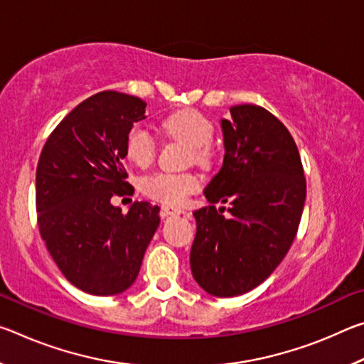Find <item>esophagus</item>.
Here are the masks:
<instances>
[{
  "instance_id": "esophagus-1",
  "label": "esophagus",
  "mask_w": 364,
  "mask_h": 364,
  "mask_svg": "<svg viewBox=\"0 0 364 364\" xmlns=\"http://www.w3.org/2000/svg\"><path fill=\"white\" fill-rule=\"evenodd\" d=\"M184 213L181 207H173V205H162V215L164 217H173V215Z\"/></svg>"
}]
</instances>
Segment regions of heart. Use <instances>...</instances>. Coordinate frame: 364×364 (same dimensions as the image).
Segmentation results:
<instances>
[{"label":"heart","mask_w":364,"mask_h":364,"mask_svg":"<svg viewBox=\"0 0 364 364\" xmlns=\"http://www.w3.org/2000/svg\"><path fill=\"white\" fill-rule=\"evenodd\" d=\"M164 130L170 136L193 147L196 164L208 167L213 159L210 143L215 134L213 123L194 109H183L168 115L164 122ZM156 139L144 127H133L125 138V157L139 168H146L156 159ZM199 189V180L193 173H170L159 171L141 180V191L152 200L165 205H181L189 194Z\"/></svg>","instance_id":"1"}]
</instances>
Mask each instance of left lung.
<instances>
[{"mask_svg": "<svg viewBox=\"0 0 364 364\" xmlns=\"http://www.w3.org/2000/svg\"><path fill=\"white\" fill-rule=\"evenodd\" d=\"M221 120L223 167L194 212L191 271L205 292L234 297L273 273L291 249L304 212L306 181L295 141L267 109L241 104ZM230 201L232 217L215 203Z\"/></svg>", "mask_w": 364, "mask_h": 364, "instance_id": "left-lung-1", "label": "left lung"}]
</instances>
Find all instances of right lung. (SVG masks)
Returning a JSON list of instances; mask_svg holds the SVG:
<instances>
[{
  "label": "right lung",
  "instance_id": "obj_1",
  "mask_svg": "<svg viewBox=\"0 0 364 364\" xmlns=\"http://www.w3.org/2000/svg\"><path fill=\"white\" fill-rule=\"evenodd\" d=\"M144 114L139 97L101 91L67 114L41 151L40 234L65 279L83 292L127 291L160 223V208L149 202H134L127 213L110 202L133 194L123 146Z\"/></svg>",
  "mask_w": 364,
  "mask_h": 364
}]
</instances>
